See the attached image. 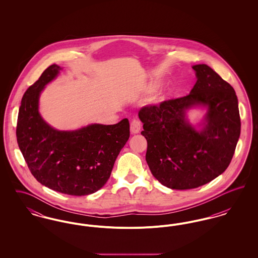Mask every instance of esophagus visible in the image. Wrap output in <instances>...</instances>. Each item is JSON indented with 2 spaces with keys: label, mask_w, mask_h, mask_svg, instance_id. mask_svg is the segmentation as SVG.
Here are the masks:
<instances>
[{
  "label": "esophagus",
  "mask_w": 258,
  "mask_h": 258,
  "mask_svg": "<svg viewBox=\"0 0 258 258\" xmlns=\"http://www.w3.org/2000/svg\"><path fill=\"white\" fill-rule=\"evenodd\" d=\"M141 128V123L138 119H134L131 123V132L133 134H138Z\"/></svg>",
  "instance_id": "1"
}]
</instances>
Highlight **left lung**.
<instances>
[{"label":"left lung","mask_w":258,"mask_h":258,"mask_svg":"<svg viewBox=\"0 0 258 258\" xmlns=\"http://www.w3.org/2000/svg\"><path fill=\"white\" fill-rule=\"evenodd\" d=\"M197 81L190 94L142 107L141 135L147 140L146 161L154 177L172 189L207 184L225 171L241 132L233 87L207 64H197ZM197 104L209 107L208 123L197 132L184 110Z\"/></svg>","instance_id":"obj_1"}]
</instances>
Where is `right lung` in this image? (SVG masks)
Wrapping results in <instances>:
<instances>
[{"instance_id":"1","label":"right lung","mask_w":258,"mask_h":258,"mask_svg":"<svg viewBox=\"0 0 258 258\" xmlns=\"http://www.w3.org/2000/svg\"><path fill=\"white\" fill-rule=\"evenodd\" d=\"M60 70L57 64L50 66L25 92L16 125L17 143L37 182L64 195L88 196L109 179L130 138V122L95 123L74 132L52 128L38 113V98Z\"/></svg>"}]
</instances>
